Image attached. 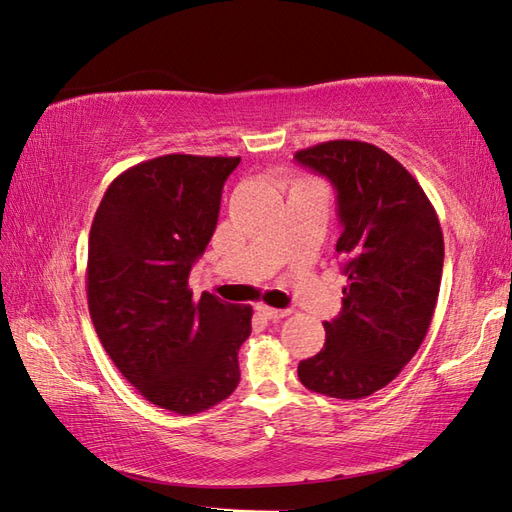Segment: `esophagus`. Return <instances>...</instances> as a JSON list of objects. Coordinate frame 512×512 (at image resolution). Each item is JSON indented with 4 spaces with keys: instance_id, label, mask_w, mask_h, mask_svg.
Returning a JSON list of instances; mask_svg holds the SVG:
<instances>
[{
    "instance_id": "esophagus-1",
    "label": "esophagus",
    "mask_w": 512,
    "mask_h": 512,
    "mask_svg": "<svg viewBox=\"0 0 512 512\" xmlns=\"http://www.w3.org/2000/svg\"><path fill=\"white\" fill-rule=\"evenodd\" d=\"M257 312L262 314V317H266V319H284V317H288V314H290V310H277V308H270V306H266V303H259V306H257Z\"/></svg>"
}]
</instances>
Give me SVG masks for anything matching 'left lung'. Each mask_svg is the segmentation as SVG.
Returning <instances> with one entry per match:
<instances>
[{
	"label": "left lung",
	"mask_w": 512,
	"mask_h": 512,
	"mask_svg": "<svg viewBox=\"0 0 512 512\" xmlns=\"http://www.w3.org/2000/svg\"><path fill=\"white\" fill-rule=\"evenodd\" d=\"M297 162L336 189L343 310L325 321L319 354L299 363L303 387L356 400L394 380L418 352L436 312L444 237L418 180L387 151L361 140L299 149Z\"/></svg>",
	"instance_id": "1"
}]
</instances>
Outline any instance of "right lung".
I'll return each mask as SVG.
<instances>
[{
  "instance_id": "obj_1",
  "label": "right lung",
  "mask_w": 512,
  "mask_h": 512,
  "mask_svg": "<svg viewBox=\"0 0 512 512\" xmlns=\"http://www.w3.org/2000/svg\"><path fill=\"white\" fill-rule=\"evenodd\" d=\"M239 160L138 162L107 187L90 228L85 288L96 334L140 396L182 416L233 394L237 352L250 334L253 308L211 292L195 301L189 288Z\"/></svg>"
}]
</instances>
